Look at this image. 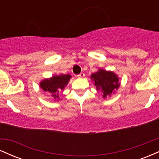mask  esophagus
<instances>
[{
  "mask_svg": "<svg viewBox=\"0 0 159 159\" xmlns=\"http://www.w3.org/2000/svg\"><path fill=\"white\" fill-rule=\"evenodd\" d=\"M77 77L79 78H84V72H81V73H80L79 75H78Z\"/></svg>",
  "mask_w": 159,
  "mask_h": 159,
  "instance_id": "1",
  "label": "esophagus"
}]
</instances>
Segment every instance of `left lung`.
<instances>
[{"label":"left lung","instance_id":"obj_1","mask_svg":"<svg viewBox=\"0 0 159 159\" xmlns=\"http://www.w3.org/2000/svg\"><path fill=\"white\" fill-rule=\"evenodd\" d=\"M91 79L96 87V90L102 92V96L105 98L114 93V90L120 87L118 76L114 72L102 69L91 75Z\"/></svg>","mask_w":159,"mask_h":159}]
</instances>
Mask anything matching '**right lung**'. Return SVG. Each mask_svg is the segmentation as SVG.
<instances>
[{
  "mask_svg": "<svg viewBox=\"0 0 159 159\" xmlns=\"http://www.w3.org/2000/svg\"><path fill=\"white\" fill-rule=\"evenodd\" d=\"M71 78L72 77L69 74L52 76L51 78H46L40 82L39 87L45 92L50 93L52 97L57 99L59 98L58 93L65 88Z\"/></svg>",
  "mask_w": 159,
  "mask_h": 159,
  "instance_id": "right-lung-1",
  "label": "right lung"
}]
</instances>
